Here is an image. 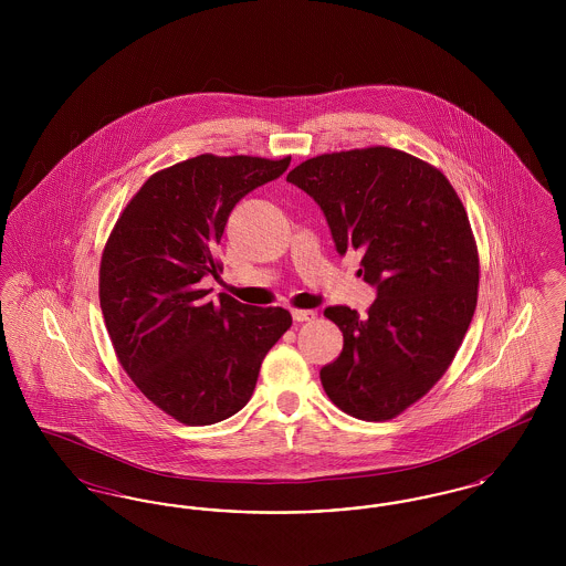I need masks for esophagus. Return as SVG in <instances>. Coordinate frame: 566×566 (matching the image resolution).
Segmentation results:
<instances>
[{"label":"esophagus","instance_id":"obj_1","mask_svg":"<svg viewBox=\"0 0 566 566\" xmlns=\"http://www.w3.org/2000/svg\"><path fill=\"white\" fill-rule=\"evenodd\" d=\"M318 316L316 310H293V321L295 323H307V321H314Z\"/></svg>","mask_w":566,"mask_h":566}]
</instances>
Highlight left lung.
<instances>
[{"label":"left lung","instance_id":"left-lung-1","mask_svg":"<svg viewBox=\"0 0 566 566\" xmlns=\"http://www.w3.org/2000/svg\"><path fill=\"white\" fill-rule=\"evenodd\" d=\"M286 182L321 206L342 256L363 250L358 275L376 289L365 318L324 310L344 333V350L321 369L324 392L358 420H390L446 374L475 314L467 212L439 169L386 146L314 157Z\"/></svg>","mask_w":566,"mask_h":566}]
</instances>
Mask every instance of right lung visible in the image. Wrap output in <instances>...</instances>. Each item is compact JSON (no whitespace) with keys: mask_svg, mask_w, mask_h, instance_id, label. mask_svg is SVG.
<instances>
[{"mask_svg":"<svg viewBox=\"0 0 566 566\" xmlns=\"http://www.w3.org/2000/svg\"><path fill=\"white\" fill-rule=\"evenodd\" d=\"M291 157L199 155L150 176L109 235L99 305L135 386L165 413L206 427L250 401L261 363L291 328L282 307H252L201 289L218 277L214 245L235 203L280 178Z\"/></svg>","mask_w":566,"mask_h":566,"instance_id":"add662e5","label":"right lung"}]
</instances>
